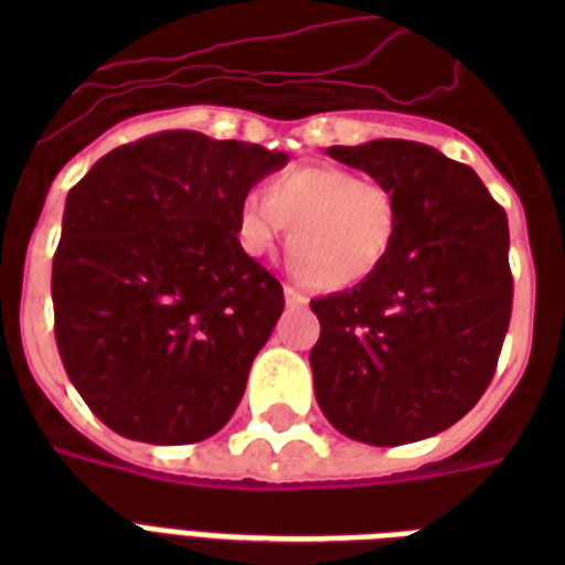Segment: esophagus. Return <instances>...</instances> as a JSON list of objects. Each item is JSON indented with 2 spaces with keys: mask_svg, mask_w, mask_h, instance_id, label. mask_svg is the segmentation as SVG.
Returning a JSON list of instances; mask_svg holds the SVG:
<instances>
[{
  "mask_svg": "<svg viewBox=\"0 0 565 565\" xmlns=\"http://www.w3.org/2000/svg\"><path fill=\"white\" fill-rule=\"evenodd\" d=\"M284 299H287L290 308H305V305H308V296L301 290H296V287H284Z\"/></svg>",
  "mask_w": 565,
  "mask_h": 565,
  "instance_id": "obj_1",
  "label": "esophagus"
}]
</instances>
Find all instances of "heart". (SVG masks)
I'll return each mask as SVG.
<instances>
[{
  "label": "heart",
  "instance_id": "b5f03b06",
  "mask_svg": "<svg viewBox=\"0 0 565 565\" xmlns=\"http://www.w3.org/2000/svg\"><path fill=\"white\" fill-rule=\"evenodd\" d=\"M390 190L343 167H296L275 175L266 195L248 193L237 207V243L264 255L284 225L292 266L317 290H349L377 273L395 239Z\"/></svg>",
  "mask_w": 565,
  "mask_h": 565
}]
</instances>
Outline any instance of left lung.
Here are the masks:
<instances>
[{
	"mask_svg": "<svg viewBox=\"0 0 565 565\" xmlns=\"http://www.w3.org/2000/svg\"><path fill=\"white\" fill-rule=\"evenodd\" d=\"M390 190L395 239L377 273L313 299V393L340 434L404 446L451 428L490 386L510 326L508 213L466 163L413 140L331 146Z\"/></svg>",
	"mask_w": 565,
	"mask_h": 565,
	"instance_id": "obj_1",
	"label": "left lung"
}]
</instances>
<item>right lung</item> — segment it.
I'll return each mask as SVG.
<instances>
[{"instance_id":"obj_1","label":"right lung","mask_w":565,"mask_h":565,"mask_svg":"<svg viewBox=\"0 0 565 565\" xmlns=\"http://www.w3.org/2000/svg\"><path fill=\"white\" fill-rule=\"evenodd\" d=\"M284 152L199 131L119 146L66 195L52 260L64 370L110 430L213 437L237 411L284 290L237 243L248 190Z\"/></svg>"}]
</instances>
